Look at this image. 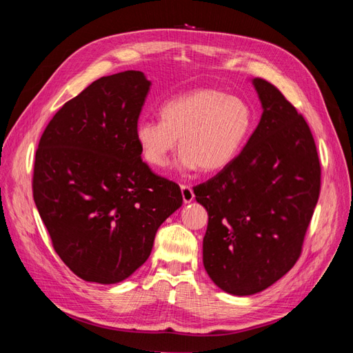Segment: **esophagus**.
I'll return each mask as SVG.
<instances>
[{
  "instance_id": "esophagus-1",
  "label": "esophagus",
  "mask_w": 353,
  "mask_h": 353,
  "mask_svg": "<svg viewBox=\"0 0 353 353\" xmlns=\"http://www.w3.org/2000/svg\"><path fill=\"white\" fill-rule=\"evenodd\" d=\"M181 194H183L184 203H191V201L194 200L193 188H191L190 185H181Z\"/></svg>"
}]
</instances>
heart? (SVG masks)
I'll return each instance as SVG.
<instances>
[{
    "mask_svg": "<svg viewBox=\"0 0 353 353\" xmlns=\"http://www.w3.org/2000/svg\"><path fill=\"white\" fill-rule=\"evenodd\" d=\"M253 130V112L240 97L199 88L168 100L160 121H140L135 140L148 165L163 168L179 138V168L212 174L230 166Z\"/></svg>",
    "mask_w": 353,
    "mask_h": 353,
    "instance_id": "heart-1",
    "label": "heart"
}]
</instances>
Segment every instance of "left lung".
I'll list each match as a JSON object with an SVG mask.
<instances>
[{"label": "left lung", "instance_id": "obj_1", "mask_svg": "<svg viewBox=\"0 0 353 353\" xmlns=\"http://www.w3.org/2000/svg\"><path fill=\"white\" fill-rule=\"evenodd\" d=\"M252 83L262 104L258 126L230 166L194 187L209 215L203 265L234 296L259 293L293 268L321 187L303 116L268 81Z\"/></svg>", "mask_w": 353, "mask_h": 353}]
</instances>
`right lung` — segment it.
<instances>
[{
	"label": "right lung",
	"mask_w": 353,
	"mask_h": 353,
	"mask_svg": "<svg viewBox=\"0 0 353 353\" xmlns=\"http://www.w3.org/2000/svg\"><path fill=\"white\" fill-rule=\"evenodd\" d=\"M152 82L140 70L94 81L54 114L35 154L34 200L52 248L79 279L116 284L148 259L183 205L135 140Z\"/></svg>",
	"instance_id": "obj_1"
}]
</instances>
